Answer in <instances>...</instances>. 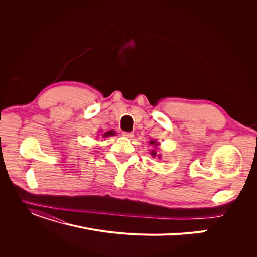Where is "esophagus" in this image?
I'll return each mask as SVG.
<instances>
[{
    "instance_id": "obj_1",
    "label": "esophagus",
    "mask_w": 257,
    "mask_h": 257,
    "mask_svg": "<svg viewBox=\"0 0 257 257\" xmlns=\"http://www.w3.org/2000/svg\"><path fill=\"white\" fill-rule=\"evenodd\" d=\"M123 136L124 137H126V138H129V139H131L133 136H134V134H133V132H123Z\"/></svg>"
}]
</instances>
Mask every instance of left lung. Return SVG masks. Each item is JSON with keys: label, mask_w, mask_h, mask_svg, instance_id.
<instances>
[{"label": "left lung", "mask_w": 257, "mask_h": 257, "mask_svg": "<svg viewBox=\"0 0 257 257\" xmlns=\"http://www.w3.org/2000/svg\"><path fill=\"white\" fill-rule=\"evenodd\" d=\"M149 143H150V145H152V146H154V147H155V148H156V147H157V146H158V145H159V143H157V142H156V141H150V142H149ZM151 155H152V156H154V157H155V156H157V157H158V158H160V157H161V156H160V154H157V153H156V151H155V150H152V151H151Z\"/></svg>", "instance_id": "1"}]
</instances>
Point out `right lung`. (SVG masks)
Wrapping results in <instances>:
<instances>
[{
	"label": "right lung",
	"instance_id": "1",
	"mask_svg": "<svg viewBox=\"0 0 257 257\" xmlns=\"http://www.w3.org/2000/svg\"><path fill=\"white\" fill-rule=\"evenodd\" d=\"M115 131L114 130H108V131H106V132H104L103 134H102V137L103 138H108V137H112V136H115Z\"/></svg>",
	"mask_w": 257,
	"mask_h": 257
}]
</instances>
